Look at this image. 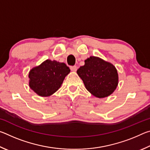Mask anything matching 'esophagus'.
<instances>
[{
	"mask_svg": "<svg viewBox=\"0 0 150 150\" xmlns=\"http://www.w3.org/2000/svg\"><path fill=\"white\" fill-rule=\"evenodd\" d=\"M71 68V70L72 71H74V72H75L76 71H77V66H71V67H70Z\"/></svg>",
	"mask_w": 150,
	"mask_h": 150,
	"instance_id": "esophagus-1",
	"label": "esophagus"
}]
</instances>
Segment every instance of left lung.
Instances as JSON below:
<instances>
[{
    "label": "left lung",
    "instance_id": "1",
    "mask_svg": "<svg viewBox=\"0 0 150 150\" xmlns=\"http://www.w3.org/2000/svg\"><path fill=\"white\" fill-rule=\"evenodd\" d=\"M77 73L87 91L97 98L110 95L117 87L118 75L116 67L98 57L87 58Z\"/></svg>",
    "mask_w": 150,
    "mask_h": 150
}]
</instances>
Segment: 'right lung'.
Wrapping results in <instances>:
<instances>
[{
    "label": "right lung",
    "mask_w": 150,
    "mask_h": 150,
    "mask_svg": "<svg viewBox=\"0 0 150 150\" xmlns=\"http://www.w3.org/2000/svg\"><path fill=\"white\" fill-rule=\"evenodd\" d=\"M70 69L64 63L45 60L30 71L29 86L41 96H49L59 89Z\"/></svg>",
    "instance_id": "right-lung-1"
}]
</instances>
